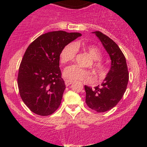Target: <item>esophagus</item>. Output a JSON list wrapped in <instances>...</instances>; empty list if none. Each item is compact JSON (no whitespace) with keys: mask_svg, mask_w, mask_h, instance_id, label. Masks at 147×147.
Listing matches in <instances>:
<instances>
[{"mask_svg":"<svg viewBox=\"0 0 147 147\" xmlns=\"http://www.w3.org/2000/svg\"><path fill=\"white\" fill-rule=\"evenodd\" d=\"M65 85H66V86H69V85H70L71 84H72V81L67 80H65Z\"/></svg>","mask_w":147,"mask_h":147,"instance_id":"34e87169","label":"esophagus"}]
</instances>
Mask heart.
Segmentation results:
<instances>
[{
	"mask_svg": "<svg viewBox=\"0 0 147 147\" xmlns=\"http://www.w3.org/2000/svg\"><path fill=\"white\" fill-rule=\"evenodd\" d=\"M79 48H82L90 55L92 60H94L93 69L94 72L99 77L104 78L107 74V68L100 60L102 58L101 52L96 46L84 45L80 42L68 44L63 47L60 53V63L62 64H67L69 62L73 61L77 54V49ZM63 76L66 80L72 82L82 81L84 82H89L92 80V75L90 71L82 69L77 65L67 67L63 72Z\"/></svg>",
	"mask_w": 147,
	"mask_h": 147,
	"instance_id": "obj_1",
	"label": "heart"
}]
</instances>
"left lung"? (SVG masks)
Here are the masks:
<instances>
[{"label": "left lung", "instance_id": "obj_1", "mask_svg": "<svg viewBox=\"0 0 147 147\" xmlns=\"http://www.w3.org/2000/svg\"><path fill=\"white\" fill-rule=\"evenodd\" d=\"M101 41L111 59V67L101 85L94 88L84 85L86 104L97 112H105L115 107L127 89L129 72L127 62L119 46L100 31L92 32Z\"/></svg>", "mask_w": 147, "mask_h": 147}]
</instances>
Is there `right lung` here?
I'll list each match as a JSON object with an SVG mask.
<instances>
[{"label":"right lung","instance_id":"obj_1","mask_svg":"<svg viewBox=\"0 0 147 147\" xmlns=\"http://www.w3.org/2000/svg\"><path fill=\"white\" fill-rule=\"evenodd\" d=\"M81 35L62 30L49 32L28 46L19 67L18 85L22 100L31 112L48 116L59 107L66 87L60 69V53Z\"/></svg>","mask_w":147,"mask_h":147}]
</instances>
